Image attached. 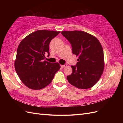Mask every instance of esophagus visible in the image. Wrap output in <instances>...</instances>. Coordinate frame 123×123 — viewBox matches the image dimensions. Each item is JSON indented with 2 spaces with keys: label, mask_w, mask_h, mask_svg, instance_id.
I'll list each match as a JSON object with an SVG mask.
<instances>
[{
  "label": "esophagus",
  "mask_w": 123,
  "mask_h": 123,
  "mask_svg": "<svg viewBox=\"0 0 123 123\" xmlns=\"http://www.w3.org/2000/svg\"><path fill=\"white\" fill-rule=\"evenodd\" d=\"M67 66V64H65V65H61V66L62 68H65V67H66Z\"/></svg>",
  "instance_id": "1"
}]
</instances>
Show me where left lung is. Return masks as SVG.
Listing matches in <instances>:
<instances>
[{"label": "left lung", "mask_w": 123, "mask_h": 123, "mask_svg": "<svg viewBox=\"0 0 123 123\" xmlns=\"http://www.w3.org/2000/svg\"><path fill=\"white\" fill-rule=\"evenodd\" d=\"M62 34L71 44L73 54L79 57L72 73L67 77L69 83L81 89L95 85L102 75L105 63L101 44L95 36L81 31H64Z\"/></svg>", "instance_id": "8db88e82"}]
</instances>
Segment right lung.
I'll use <instances>...</instances> for the list:
<instances>
[{"label": "right lung", "mask_w": 123, "mask_h": 123, "mask_svg": "<svg viewBox=\"0 0 123 123\" xmlns=\"http://www.w3.org/2000/svg\"><path fill=\"white\" fill-rule=\"evenodd\" d=\"M60 32L38 30L21 41L17 50L15 69L19 79L26 86L40 90L49 85L61 66L44 61L49 53V43Z\"/></svg>", "instance_id": "add662e5"}]
</instances>
